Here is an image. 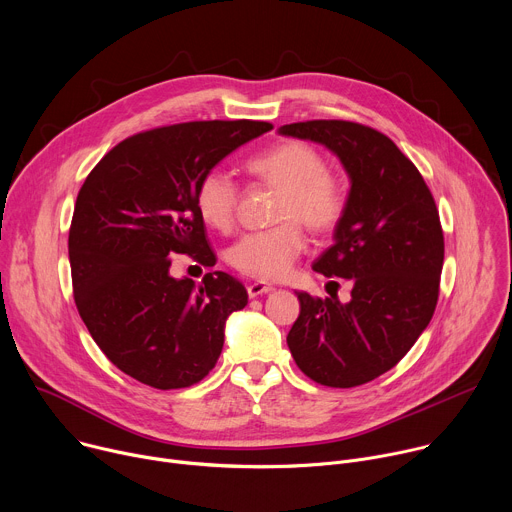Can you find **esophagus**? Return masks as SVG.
I'll return each mask as SVG.
<instances>
[{
  "instance_id": "obj_1",
  "label": "esophagus",
  "mask_w": 512,
  "mask_h": 512,
  "mask_svg": "<svg viewBox=\"0 0 512 512\" xmlns=\"http://www.w3.org/2000/svg\"><path fill=\"white\" fill-rule=\"evenodd\" d=\"M275 287L271 283H265V281H253L249 283L247 291H249V298H257V296H263V294H269V291H273Z\"/></svg>"
}]
</instances>
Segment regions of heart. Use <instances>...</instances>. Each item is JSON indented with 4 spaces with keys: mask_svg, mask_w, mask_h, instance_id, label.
Segmentation results:
<instances>
[{
    "mask_svg": "<svg viewBox=\"0 0 512 512\" xmlns=\"http://www.w3.org/2000/svg\"><path fill=\"white\" fill-rule=\"evenodd\" d=\"M251 176L281 188L275 221L279 225L243 235L229 253L233 267L257 279H279L306 251L302 225L314 233L332 231L346 214L348 188L328 170L314 145L289 139L245 162ZM196 210L202 221L229 231L239 206V186L225 170H208L196 184Z\"/></svg>",
    "mask_w": 512,
    "mask_h": 512,
    "instance_id": "heart-1",
    "label": "heart"
}]
</instances>
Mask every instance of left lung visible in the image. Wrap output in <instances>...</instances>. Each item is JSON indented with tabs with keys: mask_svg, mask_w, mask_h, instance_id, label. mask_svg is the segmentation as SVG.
Here are the masks:
<instances>
[{
	"mask_svg": "<svg viewBox=\"0 0 512 512\" xmlns=\"http://www.w3.org/2000/svg\"><path fill=\"white\" fill-rule=\"evenodd\" d=\"M279 133L324 143L352 180L336 243L314 263V271L352 283L350 302L298 291L302 310L287 346L312 381L358 387L391 371L435 312L444 265L440 212L415 164L369 125L314 119Z\"/></svg>",
	"mask_w": 512,
	"mask_h": 512,
	"instance_id": "1",
	"label": "left lung"
}]
</instances>
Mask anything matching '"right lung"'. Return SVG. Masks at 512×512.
I'll return each instance as SVG.
<instances>
[{"mask_svg": "<svg viewBox=\"0 0 512 512\" xmlns=\"http://www.w3.org/2000/svg\"><path fill=\"white\" fill-rule=\"evenodd\" d=\"M273 129L267 121H188L119 141L79 190L68 231L72 294L97 346L154 389L200 383L221 356L227 318L245 285L206 273L200 287L170 275L172 255L216 263L194 202L225 156Z\"/></svg>", "mask_w": 512, "mask_h": 512, "instance_id": "obj_1", "label": "right lung"}]
</instances>
